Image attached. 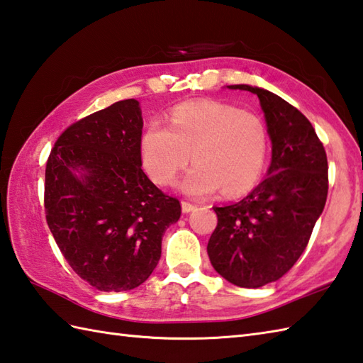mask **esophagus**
Listing matches in <instances>:
<instances>
[{
  "label": "esophagus",
  "instance_id": "1",
  "mask_svg": "<svg viewBox=\"0 0 363 363\" xmlns=\"http://www.w3.org/2000/svg\"><path fill=\"white\" fill-rule=\"evenodd\" d=\"M181 206H182V212H184V213L194 212V211L196 209V206H195V204H191V203H189V201H182V203H181Z\"/></svg>",
  "mask_w": 363,
  "mask_h": 363
}]
</instances>
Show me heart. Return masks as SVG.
<instances>
[{"label": "heart", "mask_w": 363, "mask_h": 363, "mask_svg": "<svg viewBox=\"0 0 363 363\" xmlns=\"http://www.w3.org/2000/svg\"><path fill=\"white\" fill-rule=\"evenodd\" d=\"M267 152L264 120L218 101L176 106L169 126L152 121L140 138L143 167L159 186L172 184L194 157L196 164L181 184L190 196L246 194L264 172Z\"/></svg>", "instance_id": "heart-1"}]
</instances>
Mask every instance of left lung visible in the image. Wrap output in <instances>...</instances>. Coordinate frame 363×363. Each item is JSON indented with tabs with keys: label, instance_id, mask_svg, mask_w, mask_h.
Here are the masks:
<instances>
[{
	"label": "left lung",
	"instance_id": "1",
	"mask_svg": "<svg viewBox=\"0 0 363 363\" xmlns=\"http://www.w3.org/2000/svg\"><path fill=\"white\" fill-rule=\"evenodd\" d=\"M259 96L272 138L268 176L242 201L213 207L217 228L207 243L211 264L230 284L274 282L304 252L328 198V157L311 121L259 87L229 86Z\"/></svg>",
	"mask_w": 363,
	"mask_h": 363
}]
</instances>
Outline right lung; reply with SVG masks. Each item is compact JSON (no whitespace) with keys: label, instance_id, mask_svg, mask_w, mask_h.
Masks as SVG:
<instances>
[{"label":"right lung","instance_id":"obj_1","mask_svg":"<svg viewBox=\"0 0 363 363\" xmlns=\"http://www.w3.org/2000/svg\"><path fill=\"white\" fill-rule=\"evenodd\" d=\"M142 129L138 101L123 99L68 126L46 162V223L73 272L101 291L148 279L181 217L179 199L143 173Z\"/></svg>","mask_w":363,"mask_h":363}]
</instances>
